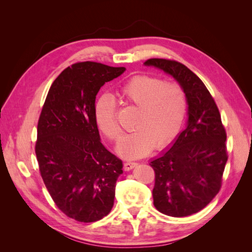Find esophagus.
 <instances>
[{
  "label": "esophagus",
  "mask_w": 252,
  "mask_h": 252,
  "mask_svg": "<svg viewBox=\"0 0 252 252\" xmlns=\"http://www.w3.org/2000/svg\"><path fill=\"white\" fill-rule=\"evenodd\" d=\"M138 165V163H134V162H126V163H124V169L126 170V171H128V170H131L132 168H134V167Z\"/></svg>",
  "instance_id": "obj_1"
}]
</instances>
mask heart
<instances>
[{
	"label": "heart",
	"mask_w": 252,
	"mask_h": 252,
	"mask_svg": "<svg viewBox=\"0 0 252 252\" xmlns=\"http://www.w3.org/2000/svg\"><path fill=\"white\" fill-rule=\"evenodd\" d=\"M123 104L139 109L132 133L120 140L117 150L125 158L148 155L155 147L162 149L177 138L187 111V98L183 88L174 83L136 75L118 90ZM94 117L98 129L110 140H118L121 128L117 121L116 102L110 94L97 98Z\"/></svg>",
	"instance_id": "heart-1"
}]
</instances>
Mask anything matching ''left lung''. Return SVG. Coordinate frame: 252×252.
Segmentation results:
<instances>
[{"instance_id": "8db88e82", "label": "left lung", "mask_w": 252, "mask_h": 252, "mask_svg": "<svg viewBox=\"0 0 252 252\" xmlns=\"http://www.w3.org/2000/svg\"><path fill=\"white\" fill-rule=\"evenodd\" d=\"M179 82L188 104V124L171 147L150 162L155 170L154 205L166 216L182 218L205 208L220 191L228 158L226 130L205 84L184 64L149 59Z\"/></svg>"}]
</instances>
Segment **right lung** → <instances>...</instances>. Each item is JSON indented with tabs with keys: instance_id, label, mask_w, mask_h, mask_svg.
<instances>
[{
	"instance_id": "add662e5",
	"label": "right lung",
	"mask_w": 252,
	"mask_h": 252,
	"mask_svg": "<svg viewBox=\"0 0 252 252\" xmlns=\"http://www.w3.org/2000/svg\"><path fill=\"white\" fill-rule=\"evenodd\" d=\"M125 67L80 62L52 83L37 122L35 155L41 177L58 208L78 222L110 212L123 163L101 143L95 96Z\"/></svg>"
}]
</instances>
